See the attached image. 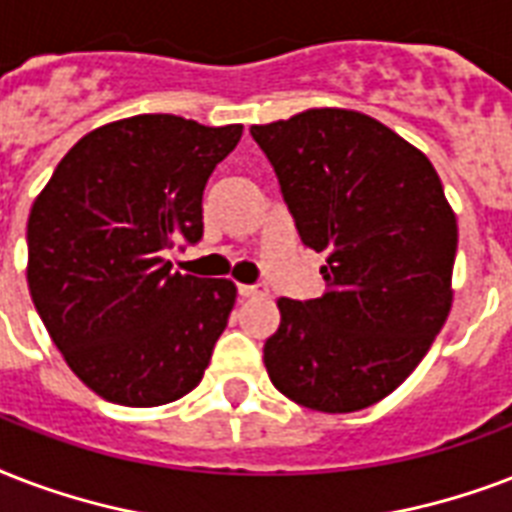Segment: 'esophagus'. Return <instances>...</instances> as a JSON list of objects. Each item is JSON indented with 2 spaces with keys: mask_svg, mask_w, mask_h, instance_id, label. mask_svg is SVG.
Returning a JSON list of instances; mask_svg holds the SVG:
<instances>
[{
  "mask_svg": "<svg viewBox=\"0 0 512 512\" xmlns=\"http://www.w3.org/2000/svg\"><path fill=\"white\" fill-rule=\"evenodd\" d=\"M237 293L243 299H261V296H267V288L264 285H237Z\"/></svg>",
  "mask_w": 512,
  "mask_h": 512,
  "instance_id": "34e87169",
  "label": "esophagus"
}]
</instances>
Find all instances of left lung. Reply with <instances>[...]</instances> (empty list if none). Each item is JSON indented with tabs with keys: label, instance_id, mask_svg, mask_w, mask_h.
Wrapping results in <instances>:
<instances>
[{
	"label": "left lung",
	"instance_id": "8db88e82",
	"mask_svg": "<svg viewBox=\"0 0 512 512\" xmlns=\"http://www.w3.org/2000/svg\"><path fill=\"white\" fill-rule=\"evenodd\" d=\"M301 243L326 251V293L277 299L264 344L277 390L350 414L379 403L425 358L451 310L457 216L433 162L368 114L307 109L253 125Z\"/></svg>",
	"mask_w": 512,
	"mask_h": 512
}]
</instances>
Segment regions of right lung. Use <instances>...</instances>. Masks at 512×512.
Listing matches in <instances>:
<instances>
[{"mask_svg":"<svg viewBox=\"0 0 512 512\" xmlns=\"http://www.w3.org/2000/svg\"><path fill=\"white\" fill-rule=\"evenodd\" d=\"M243 125L138 114L90 130L29 213L31 301L63 360L104 400L149 408L200 384L235 307L232 280L170 272L202 237V192Z\"/></svg>","mask_w":512,"mask_h":512,"instance_id":"obj_1","label":"right lung"}]
</instances>
